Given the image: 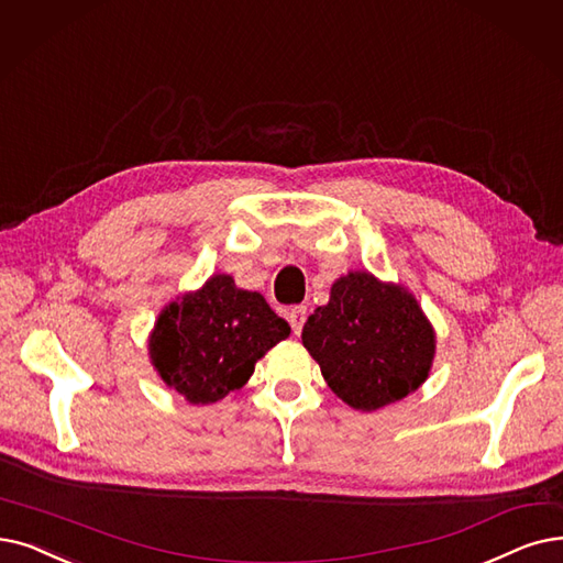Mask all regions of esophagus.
I'll return each mask as SVG.
<instances>
[{"label":"esophagus","mask_w":563,"mask_h":563,"mask_svg":"<svg viewBox=\"0 0 563 563\" xmlns=\"http://www.w3.org/2000/svg\"><path fill=\"white\" fill-rule=\"evenodd\" d=\"M287 320H289L291 331H295V335H299V333H301V329H303V322H306V306H295V308H289V312H287Z\"/></svg>","instance_id":"1"}]
</instances>
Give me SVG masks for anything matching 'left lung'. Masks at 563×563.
<instances>
[{"label": "left lung", "instance_id": "obj_1", "mask_svg": "<svg viewBox=\"0 0 563 563\" xmlns=\"http://www.w3.org/2000/svg\"><path fill=\"white\" fill-rule=\"evenodd\" d=\"M303 347L320 363L333 394L375 411L417 390L434 358V331L411 291L350 272L303 324Z\"/></svg>", "mask_w": 563, "mask_h": 563}]
</instances>
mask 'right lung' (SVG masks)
Segmentation results:
<instances>
[{"mask_svg": "<svg viewBox=\"0 0 563 563\" xmlns=\"http://www.w3.org/2000/svg\"><path fill=\"white\" fill-rule=\"evenodd\" d=\"M287 335L289 324L262 295L216 274L163 308L150 356L169 388L192 405H209L246 384L255 363Z\"/></svg>", "mask_w": 563, "mask_h": 563, "instance_id": "add662e5", "label": "right lung"}]
</instances>
